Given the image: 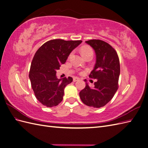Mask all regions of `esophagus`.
Listing matches in <instances>:
<instances>
[{
  "label": "esophagus",
  "instance_id": "1",
  "mask_svg": "<svg viewBox=\"0 0 148 148\" xmlns=\"http://www.w3.org/2000/svg\"><path fill=\"white\" fill-rule=\"evenodd\" d=\"M79 79V78H78V77H74L73 80V82H76L78 81Z\"/></svg>",
  "mask_w": 148,
  "mask_h": 148
}]
</instances>
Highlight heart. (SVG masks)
Here are the masks:
<instances>
[{
    "instance_id": "obj_1",
    "label": "heart",
    "mask_w": 148,
    "mask_h": 148,
    "mask_svg": "<svg viewBox=\"0 0 148 148\" xmlns=\"http://www.w3.org/2000/svg\"><path fill=\"white\" fill-rule=\"evenodd\" d=\"M92 53V49L90 47H84L82 49V53L83 56L86 54V53Z\"/></svg>"
}]
</instances>
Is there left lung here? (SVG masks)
Wrapping results in <instances>:
<instances>
[{
    "label": "left lung",
    "instance_id": "8db88e82",
    "mask_svg": "<svg viewBox=\"0 0 148 148\" xmlns=\"http://www.w3.org/2000/svg\"><path fill=\"white\" fill-rule=\"evenodd\" d=\"M95 52L96 64L89 77L96 79L95 86H86L79 92V97L84 104L100 108L107 104L118 89L120 62L115 49L108 43L99 39L85 42Z\"/></svg>",
    "mask_w": 148,
    "mask_h": 148
}]
</instances>
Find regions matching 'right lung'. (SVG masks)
<instances>
[{
	"mask_svg": "<svg viewBox=\"0 0 148 148\" xmlns=\"http://www.w3.org/2000/svg\"><path fill=\"white\" fill-rule=\"evenodd\" d=\"M82 41L53 39L44 43L36 52L31 62L29 78L36 99L44 106L52 107L62 102L64 89L73 78L58 79L57 70Z\"/></svg>",
	"mask_w": 148,
	"mask_h": 148,
	"instance_id": "right-lung-1",
	"label": "right lung"
}]
</instances>
